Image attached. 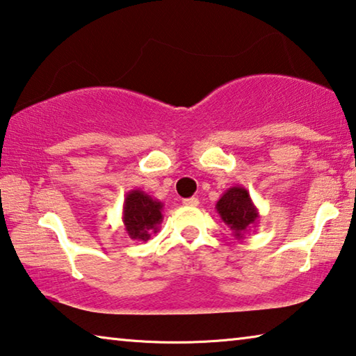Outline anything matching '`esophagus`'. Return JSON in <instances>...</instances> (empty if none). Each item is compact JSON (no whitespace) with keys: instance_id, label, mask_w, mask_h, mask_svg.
Segmentation results:
<instances>
[{"instance_id":"esophagus-1","label":"esophagus","mask_w":356,"mask_h":356,"mask_svg":"<svg viewBox=\"0 0 356 356\" xmlns=\"http://www.w3.org/2000/svg\"><path fill=\"white\" fill-rule=\"evenodd\" d=\"M184 206H191V207H196L200 204V200L195 198V196H191V198H185L184 201Z\"/></svg>"}]
</instances>
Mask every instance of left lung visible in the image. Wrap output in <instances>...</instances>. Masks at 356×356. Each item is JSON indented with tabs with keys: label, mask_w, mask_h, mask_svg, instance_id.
Returning a JSON list of instances; mask_svg holds the SVG:
<instances>
[{
	"label": "left lung",
	"mask_w": 356,
	"mask_h": 356,
	"mask_svg": "<svg viewBox=\"0 0 356 356\" xmlns=\"http://www.w3.org/2000/svg\"><path fill=\"white\" fill-rule=\"evenodd\" d=\"M216 209L223 223L238 241L244 239L252 227H255L259 213L253 204L250 193L244 187H231L220 196Z\"/></svg>",
	"instance_id": "left-lung-1"
}]
</instances>
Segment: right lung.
<instances>
[{
  "label": "right lung",
  "mask_w": 356,
  "mask_h": 356,
  "mask_svg": "<svg viewBox=\"0 0 356 356\" xmlns=\"http://www.w3.org/2000/svg\"><path fill=\"white\" fill-rule=\"evenodd\" d=\"M122 222L129 238L134 241H149L163 222V202L143 190L128 191L123 201Z\"/></svg>",
  "instance_id": "obj_1"
}]
</instances>
